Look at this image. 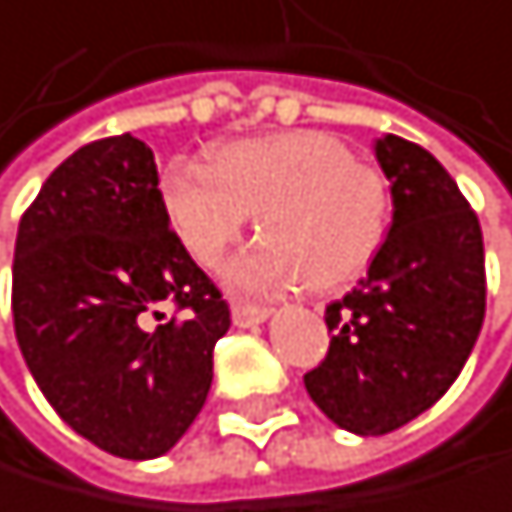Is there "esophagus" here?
<instances>
[{
	"label": "esophagus",
	"mask_w": 512,
	"mask_h": 512,
	"mask_svg": "<svg viewBox=\"0 0 512 512\" xmlns=\"http://www.w3.org/2000/svg\"><path fill=\"white\" fill-rule=\"evenodd\" d=\"M270 316V307H258V304H233V322L239 328L258 325Z\"/></svg>",
	"instance_id": "esophagus-1"
}]
</instances>
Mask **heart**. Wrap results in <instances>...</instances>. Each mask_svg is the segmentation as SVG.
<instances>
[{
    "label": "heart",
    "mask_w": 512,
    "mask_h": 512,
    "mask_svg": "<svg viewBox=\"0 0 512 512\" xmlns=\"http://www.w3.org/2000/svg\"><path fill=\"white\" fill-rule=\"evenodd\" d=\"M165 211L202 267H218L258 214L264 239L227 270L239 291L304 282L338 288L375 258L390 218L381 168L325 131H282L224 144L211 168L171 162Z\"/></svg>",
    "instance_id": "heart-1"
}]
</instances>
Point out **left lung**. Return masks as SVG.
<instances>
[{"instance_id":"obj_1","label":"left lung","mask_w":512,"mask_h":512,"mask_svg":"<svg viewBox=\"0 0 512 512\" xmlns=\"http://www.w3.org/2000/svg\"><path fill=\"white\" fill-rule=\"evenodd\" d=\"M393 224L368 276L325 307L328 353L304 375L310 399L359 436H384L427 411L461 375L485 319L479 218L418 144L384 134Z\"/></svg>"}]
</instances>
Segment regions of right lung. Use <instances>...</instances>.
<instances>
[{"label":"right lung","instance_id":"add662e5","mask_svg":"<svg viewBox=\"0 0 512 512\" xmlns=\"http://www.w3.org/2000/svg\"><path fill=\"white\" fill-rule=\"evenodd\" d=\"M17 347L51 408L116 458H159L205 405L230 307L168 224L153 150L101 137L57 165L14 242Z\"/></svg>","mask_w":512,"mask_h":512}]
</instances>
